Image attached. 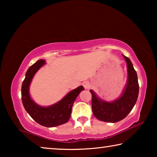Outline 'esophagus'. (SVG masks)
Returning a JSON list of instances; mask_svg holds the SVG:
<instances>
[{"label": "esophagus", "mask_w": 157, "mask_h": 157, "mask_svg": "<svg viewBox=\"0 0 157 157\" xmlns=\"http://www.w3.org/2000/svg\"><path fill=\"white\" fill-rule=\"evenodd\" d=\"M82 85H83V86L84 87L85 89H89L90 88V84L89 82H83V84H82Z\"/></svg>", "instance_id": "esophagus-1"}]
</instances>
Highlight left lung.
I'll list each match as a JSON object with an SVG mask.
<instances>
[{"instance_id":"8db88e82","label":"left lung","mask_w":157,"mask_h":157,"mask_svg":"<svg viewBox=\"0 0 157 157\" xmlns=\"http://www.w3.org/2000/svg\"><path fill=\"white\" fill-rule=\"evenodd\" d=\"M127 63V80L121 95L108 102L101 99L90 90L92 94V111L95 118L107 123H116L128 115L136 104L139 95V86L136 71L128 57L123 55Z\"/></svg>"}]
</instances>
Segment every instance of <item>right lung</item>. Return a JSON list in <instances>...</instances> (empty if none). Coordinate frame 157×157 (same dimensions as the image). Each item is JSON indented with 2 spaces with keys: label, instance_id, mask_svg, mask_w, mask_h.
I'll return each instance as SVG.
<instances>
[{
  "label": "right lung",
  "instance_id": "obj_1",
  "mask_svg": "<svg viewBox=\"0 0 157 157\" xmlns=\"http://www.w3.org/2000/svg\"><path fill=\"white\" fill-rule=\"evenodd\" d=\"M46 63L45 59L38 60L28 68L21 86V99L25 111L34 121L42 126L53 127L67 123L71 118L74 102L84 89L79 86L69 91L62 100L48 107L36 104L30 96V86L34 75Z\"/></svg>",
  "mask_w": 157,
  "mask_h": 157
}]
</instances>
